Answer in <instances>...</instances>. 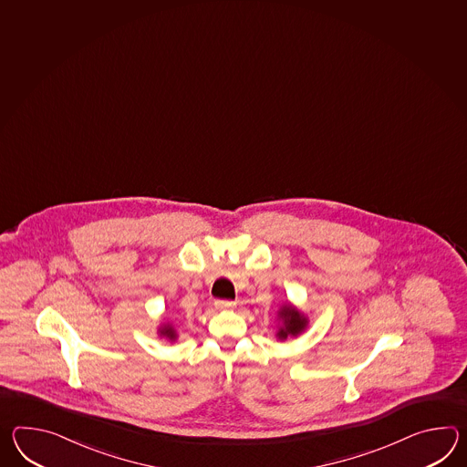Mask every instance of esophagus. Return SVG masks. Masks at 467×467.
Instances as JSON below:
<instances>
[{
  "label": "esophagus",
  "instance_id": "1",
  "mask_svg": "<svg viewBox=\"0 0 467 467\" xmlns=\"http://www.w3.org/2000/svg\"><path fill=\"white\" fill-rule=\"evenodd\" d=\"M234 306H236V303H234V301H228V300L216 301V308H218V310H234Z\"/></svg>",
  "mask_w": 467,
  "mask_h": 467
}]
</instances>
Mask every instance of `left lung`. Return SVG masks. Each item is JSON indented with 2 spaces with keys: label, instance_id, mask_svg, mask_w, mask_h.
Here are the masks:
<instances>
[{
  "label": "left lung",
  "instance_id": "obj_1",
  "mask_svg": "<svg viewBox=\"0 0 467 467\" xmlns=\"http://www.w3.org/2000/svg\"><path fill=\"white\" fill-rule=\"evenodd\" d=\"M310 325L308 317L298 310L290 301L283 303L276 313V332L275 337L278 342H285L288 338H298L301 333L306 332Z\"/></svg>",
  "mask_w": 467,
  "mask_h": 467
}]
</instances>
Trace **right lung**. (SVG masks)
I'll use <instances>...</instances> for the list:
<instances>
[{
  "label": "right lung",
  "instance_id": "add662e5",
  "mask_svg": "<svg viewBox=\"0 0 467 467\" xmlns=\"http://www.w3.org/2000/svg\"><path fill=\"white\" fill-rule=\"evenodd\" d=\"M157 335L161 338H166L169 342H176L179 338V333H177L176 327L171 322H162L157 327Z\"/></svg>",
  "mask_w": 467,
  "mask_h": 467
}]
</instances>
